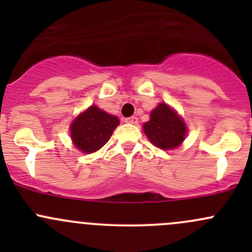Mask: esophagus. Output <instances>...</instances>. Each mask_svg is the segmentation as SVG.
<instances>
[{
  "mask_svg": "<svg viewBox=\"0 0 252 252\" xmlns=\"http://www.w3.org/2000/svg\"><path fill=\"white\" fill-rule=\"evenodd\" d=\"M124 122L129 124H138V118L133 116V117H129V118H126L124 119Z\"/></svg>",
  "mask_w": 252,
  "mask_h": 252,
  "instance_id": "esophagus-1",
  "label": "esophagus"
}]
</instances>
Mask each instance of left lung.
<instances>
[{"instance_id":"8db88e82","label":"left lung","mask_w":252,"mask_h":252,"mask_svg":"<svg viewBox=\"0 0 252 252\" xmlns=\"http://www.w3.org/2000/svg\"><path fill=\"white\" fill-rule=\"evenodd\" d=\"M142 126L149 140L162 150L175 149L187 135V124L182 117L163 102L151 112L150 121Z\"/></svg>"}]
</instances>
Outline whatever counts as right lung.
Returning a JSON list of instances; mask_svg holds the SVG:
<instances>
[{"label":"right lung","mask_w":252,"mask_h":252,"mask_svg":"<svg viewBox=\"0 0 252 252\" xmlns=\"http://www.w3.org/2000/svg\"><path fill=\"white\" fill-rule=\"evenodd\" d=\"M118 124L119 119L116 116L100 110L97 106H90L70 124L73 144L81 152L93 154L110 140Z\"/></svg>","instance_id":"right-lung-1"}]
</instances>
